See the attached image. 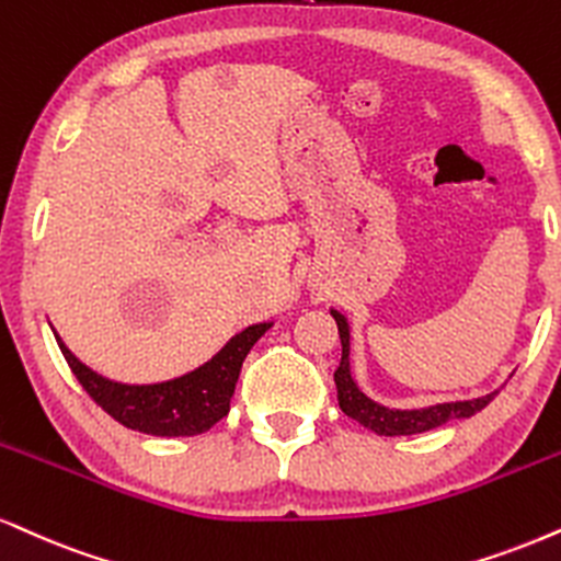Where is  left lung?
I'll list each match as a JSON object with an SVG mask.
<instances>
[{
	"mask_svg": "<svg viewBox=\"0 0 561 561\" xmlns=\"http://www.w3.org/2000/svg\"><path fill=\"white\" fill-rule=\"evenodd\" d=\"M332 316L336 321V329H340L342 340V360L340 368L334 370V383H336V400H340L342 413L353 421L366 426L368 431L379 436H413L423 434V431L438 428L444 423L457 421V417H470L476 415L478 410H483L494 397L496 391H489V394L476 397V400H457V402H438L428 404V408H413V410H397L387 408V404L370 400V397L357 387L353 379V368H350V323L340 310L332 308Z\"/></svg>",
	"mask_w": 561,
	"mask_h": 561,
	"instance_id": "left-lung-1",
	"label": "left lung"
}]
</instances>
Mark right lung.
Instances as JSON below:
<instances>
[{
    "instance_id": "add662e5",
    "label": "right lung",
    "mask_w": 561,
    "mask_h": 561,
    "mask_svg": "<svg viewBox=\"0 0 561 561\" xmlns=\"http://www.w3.org/2000/svg\"><path fill=\"white\" fill-rule=\"evenodd\" d=\"M272 327L274 321L251 323L234 334L204 366L187 370L178 379L157 383H123L106 379L99 370L78 360L62 342V336L57 332L54 336H57V345L76 379L114 421L148 436H195L204 434L229 413V400H232L234 383L240 379L242 360Z\"/></svg>"
}]
</instances>
